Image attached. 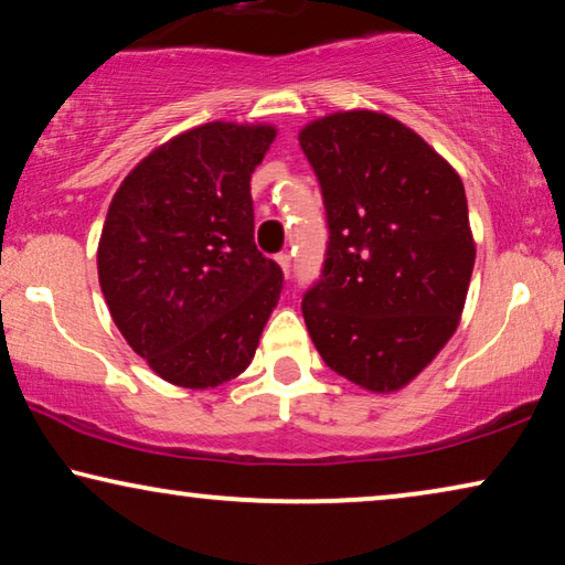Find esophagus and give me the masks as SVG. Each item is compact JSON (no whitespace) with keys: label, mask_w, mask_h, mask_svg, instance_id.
Instances as JSON below:
<instances>
[{"label":"esophagus","mask_w":565,"mask_h":565,"mask_svg":"<svg viewBox=\"0 0 565 565\" xmlns=\"http://www.w3.org/2000/svg\"><path fill=\"white\" fill-rule=\"evenodd\" d=\"M276 260H279L284 276H286V279H289V274H291V256L289 254H279V256H276Z\"/></svg>","instance_id":"obj_1"}]
</instances>
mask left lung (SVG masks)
<instances>
[{
    "label": "left lung",
    "mask_w": 565,
    "mask_h": 565,
    "mask_svg": "<svg viewBox=\"0 0 565 565\" xmlns=\"http://www.w3.org/2000/svg\"><path fill=\"white\" fill-rule=\"evenodd\" d=\"M299 145L322 190L327 241L305 315L319 355L367 391H398L436 358L465 309L475 241L465 184L391 116L342 111Z\"/></svg>",
    "instance_id": "obj_1"
}]
</instances>
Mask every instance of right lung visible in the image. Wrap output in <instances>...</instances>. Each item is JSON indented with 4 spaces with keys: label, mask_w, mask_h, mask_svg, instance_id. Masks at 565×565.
Here are the masks:
<instances>
[{
    "label": "right lung",
    "mask_w": 565,
    "mask_h": 565,
    "mask_svg": "<svg viewBox=\"0 0 565 565\" xmlns=\"http://www.w3.org/2000/svg\"><path fill=\"white\" fill-rule=\"evenodd\" d=\"M276 131L213 121L126 174L98 243V281L159 377L215 388L254 360L284 271L254 241L250 174Z\"/></svg>",
    "instance_id": "1"
}]
</instances>
